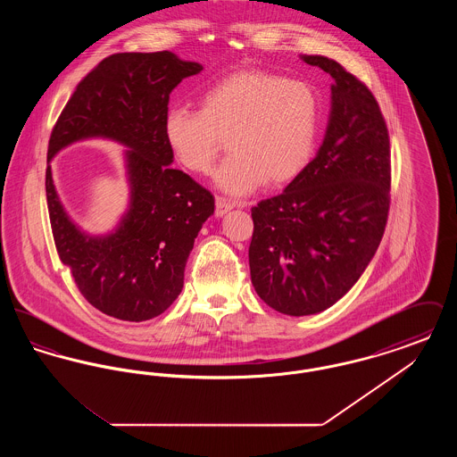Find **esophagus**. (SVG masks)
Segmentation results:
<instances>
[{
	"label": "esophagus",
	"mask_w": 457,
	"mask_h": 457,
	"mask_svg": "<svg viewBox=\"0 0 457 457\" xmlns=\"http://www.w3.org/2000/svg\"><path fill=\"white\" fill-rule=\"evenodd\" d=\"M233 207H237V204L226 196H216V216L222 218L224 214H228Z\"/></svg>",
	"instance_id": "obj_1"
}]
</instances>
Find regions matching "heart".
<instances>
[{"label":"heart","mask_w":457,"mask_h":457,"mask_svg":"<svg viewBox=\"0 0 457 457\" xmlns=\"http://www.w3.org/2000/svg\"><path fill=\"white\" fill-rule=\"evenodd\" d=\"M319 131V104L303 82L267 71H237L200 97V111L171 108L164 137L178 162L207 174L229 137V155L214 183L229 195H248L269 185H284L303 171Z\"/></svg>","instance_id":"b5f03b06"}]
</instances>
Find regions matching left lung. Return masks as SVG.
I'll return each instance as SVG.
<instances>
[{
	"instance_id": "obj_1",
	"label": "left lung",
	"mask_w": 457,
	"mask_h": 457,
	"mask_svg": "<svg viewBox=\"0 0 457 457\" xmlns=\"http://www.w3.org/2000/svg\"><path fill=\"white\" fill-rule=\"evenodd\" d=\"M327 71L330 114L319 153L283 194L252 209V284L291 317L324 312L369 267L389 214L387 125L365 84L327 56H302Z\"/></svg>"
}]
</instances>
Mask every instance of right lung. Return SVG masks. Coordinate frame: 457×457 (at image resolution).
<instances>
[{
	"label": "right lung",
	"instance_id": "1",
	"mask_svg": "<svg viewBox=\"0 0 457 457\" xmlns=\"http://www.w3.org/2000/svg\"><path fill=\"white\" fill-rule=\"evenodd\" d=\"M204 66L171 51L118 53L96 66L62 111L47 162L68 145L104 138L123 153L130 200L106 235H88L68 216L51 164L46 198L62 262L88 303L109 317L144 322L161 315L183 289L185 265L202 224L214 214V196L173 170L164 137L170 94Z\"/></svg>",
	"mask_w": 457,
	"mask_h": 457
}]
</instances>
